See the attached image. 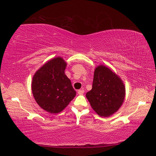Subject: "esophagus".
Instances as JSON below:
<instances>
[{
    "instance_id": "obj_1",
    "label": "esophagus",
    "mask_w": 156,
    "mask_h": 156,
    "mask_svg": "<svg viewBox=\"0 0 156 156\" xmlns=\"http://www.w3.org/2000/svg\"><path fill=\"white\" fill-rule=\"evenodd\" d=\"M84 90L83 89H80V90H77V93L79 94H83V93H84Z\"/></svg>"
}]
</instances>
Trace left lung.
Wrapping results in <instances>:
<instances>
[{
	"mask_svg": "<svg viewBox=\"0 0 156 156\" xmlns=\"http://www.w3.org/2000/svg\"><path fill=\"white\" fill-rule=\"evenodd\" d=\"M125 92L122 79L111 69L100 65L94 69L92 89L86 97L97 115L108 117L122 106Z\"/></svg>",
	"mask_w": 156,
	"mask_h": 156,
	"instance_id": "1",
	"label": "left lung"
}]
</instances>
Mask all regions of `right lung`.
<instances>
[{
  "label": "right lung",
  "instance_id": "right-lung-1",
  "mask_svg": "<svg viewBox=\"0 0 156 156\" xmlns=\"http://www.w3.org/2000/svg\"><path fill=\"white\" fill-rule=\"evenodd\" d=\"M67 63L61 57L49 60L34 74L32 90L40 107L49 113L62 112L76 95L65 74Z\"/></svg>",
  "mask_w": 156,
  "mask_h": 156
}]
</instances>
